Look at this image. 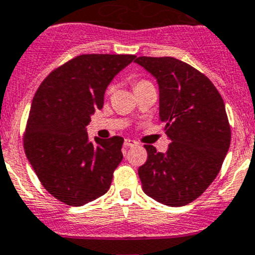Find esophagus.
<instances>
[{"instance_id": "34e87169", "label": "esophagus", "mask_w": 255, "mask_h": 255, "mask_svg": "<svg viewBox=\"0 0 255 255\" xmlns=\"http://www.w3.org/2000/svg\"><path fill=\"white\" fill-rule=\"evenodd\" d=\"M137 144V142L133 139H129V138H126L125 139V145L126 147H133V145Z\"/></svg>"}]
</instances>
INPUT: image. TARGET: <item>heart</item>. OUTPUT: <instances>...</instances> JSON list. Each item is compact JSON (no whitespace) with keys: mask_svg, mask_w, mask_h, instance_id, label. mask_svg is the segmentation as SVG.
<instances>
[{"mask_svg":"<svg viewBox=\"0 0 255 255\" xmlns=\"http://www.w3.org/2000/svg\"><path fill=\"white\" fill-rule=\"evenodd\" d=\"M144 83H149V82H148V81H145V80L137 81V82L134 83V88H135V87H138V86H140V85H144Z\"/></svg>","mask_w":255,"mask_h":255,"instance_id":"1","label":"heart"}]
</instances>
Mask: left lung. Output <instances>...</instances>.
I'll return each mask as SVG.
<instances>
[{"instance_id": "1", "label": "left lung", "mask_w": 255, "mask_h": 255, "mask_svg": "<svg viewBox=\"0 0 255 255\" xmlns=\"http://www.w3.org/2000/svg\"><path fill=\"white\" fill-rule=\"evenodd\" d=\"M159 87V121L170 139L165 153L144 145L138 175L143 192L169 207L198 198L216 179L231 144L223 98L207 76L173 57H138Z\"/></svg>"}]
</instances>
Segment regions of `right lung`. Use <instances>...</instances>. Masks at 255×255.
I'll return each instance as SVG.
<instances>
[{"mask_svg":"<svg viewBox=\"0 0 255 255\" xmlns=\"http://www.w3.org/2000/svg\"><path fill=\"white\" fill-rule=\"evenodd\" d=\"M133 54H81L49 73L34 95L23 147L49 194L81 207L107 193L123 159V138L90 142L91 116L103 107L113 78Z\"/></svg>","mask_w":255,"mask_h":255,"instance_id":"obj_1","label":"right lung"}]
</instances>
